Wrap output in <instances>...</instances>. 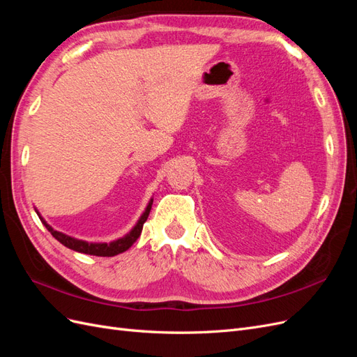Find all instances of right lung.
Masks as SVG:
<instances>
[{
  "mask_svg": "<svg viewBox=\"0 0 357 357\" xmlns=\"http://www.w3.org/2000/svg\"><path fill=\"white\" fill-rule=\"evenodd\" d=\"M152 204H153V199H150V202L147 204L144 213L142 214V218H139V220L137 222V225L131 229V232L126 234L125 236H122V238H119L116 241H112L109 244H107V243H88V241H82V240H77V238H73V236H70V235H66V234H62V232H58V231L53 229L50 225L46 223V220H43V218H41L38 213L37 214H38L40 220L43 222V225H45L46 228H47V231L53 236H55V238L61 244L71 248V250L79 252V253H84V255H92V256H116L119 253L126 252L128 248L137 241L139 234H142V231H143V225H144V222L149 218V213H150V210H152Z\"/></svg>",
  "mask_w": 357,
  "mask_h": 357,
  "instance_id": "1",
  "label": "right lung"
}]
</instances>
